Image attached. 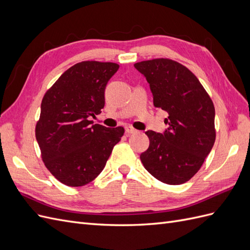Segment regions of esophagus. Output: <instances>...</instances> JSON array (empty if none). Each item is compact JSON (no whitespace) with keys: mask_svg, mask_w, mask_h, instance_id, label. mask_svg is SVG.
Masks as SVG:
<instances>
[{"mask_svg":"<svg viewBox=\"0 0 250 250\" xmlns=\"http://www.w3.org/2000/svg\"><path fill=\"white\" fill-rule=\"evenodd\" d=\"M138 130L135 129V128H133L132 126H127L126 127V133L128 134H132V133H137Z\"/></svg>","mask_w":250,"mask_h":250,"instance_id":"1","label":"esophagus"}]
</instances>
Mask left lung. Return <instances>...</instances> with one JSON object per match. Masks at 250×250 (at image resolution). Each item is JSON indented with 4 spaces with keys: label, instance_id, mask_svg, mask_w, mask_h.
<instances>
[{
    "label": "left lung",
    "instance_id": "1",
    "mask_svg": "<svg viewBox=\"0 0 250 250\" xmlns=\"http://www.w3.org/2000/svg\"><path fill=\"white\" fill-rule=\"evenodd\" d=\"M134 67L146 77L154 106L169 113L164 133L145 132L150 144L141 161L162 183L185 184L199 171L214 146V103L197 77L175 60L155 58Z\"/></svg>",
    "mask_w": 250,
    "mask_h": 250
}]
</instances>
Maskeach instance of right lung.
Instances as JSON below:
<instances>
[{"instance_id": "add662e5", "label": "right lung", "mask_w": 250, "mask_h": 250, "mask_svg": "<svg viewBox=\"0 0 250 250\" xmlns=\"http://www.w3.org/2000/svg\"><path fill=\"white\" fill-rule=\"evenodd\" d=\"M119 69L95 60L67 69L44 94L35 137L47 169L60 183L81 187L104 169L124 128L93 124L104 107L108 80Z\"/></svg>"}]
</instances>
